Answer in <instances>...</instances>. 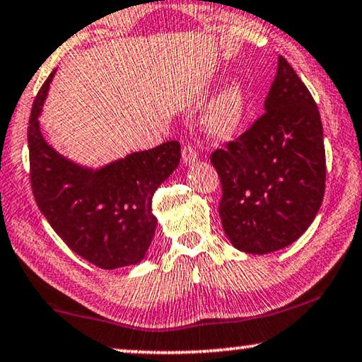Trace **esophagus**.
I'll use <instances>...</instances> for the list:
<instances>
[{
  "label": "esophagus",
  "mask_w": 362,
  "mask_h": 362,
  "mask_svg": "<svg viewBox=\"0 0 362 362\" xmlns=\"http://www.w3.org/2000/svg\"><path fill=\"white\" fill-rule=\"evenodd\" d=\"M181 156H182V161H185L186 165H191L197 160V150L194 148L191 144H186L181 150Z\"/></svg>",
  "instance_id": "esophagus-1"
}]
</instances>
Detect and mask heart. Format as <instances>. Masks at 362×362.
Segmentation results:
<instances>
[{
  "label": "heart",
  "instance_id": "b5f03b06",
  "mask_svg": "<svg viewBox=\"0 0 362 362\" xmlns=\"http://www.w3.org/2000/svg\"><path fill=\"white\" fill-rule=\"evenodd\" d=\"M246 114V93L240 81L232 80L209 104L204 125L212 137L228 139L238 132Z\"/></svg>",
  "mask_w": 362,
  "mask_h": 362
}]
</instances>
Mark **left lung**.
Here are the masks:
<instances>
[{
    "label": "left lung",
    "instance_id": "obj_1",
    "mask_svg": "<svg viewBox=\"0 0 362 362\" xmlns=\"http://www.w3.org/2000/svg\"><path fill=\"white\" fill-rule=\"evenodd\" d=\"M218 214L235 248L264 255L294 243L315 218L327 180L317 103L279 55L264 112L237 140L211 153Z\"/></svg>",
    "mask_w": 362,
    "mask_h": 362
}]
</instances>
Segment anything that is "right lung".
Returning a JSON list of instances; mask_svg holds the SVG:
<instances>
[{"instance_id": "obj_1", "label": "right lung", "mask_w": 362, "mask_h": 362, "mask_svg": "<svg viewBox=\"0 0 362 362\" xmlns=\"http://www.w3.org/2000/svg\"><path fill=\"white\" fill-rule=\"evenodd\" d=\"M54 73L34 99L28 127L35 202L68 248L88 263L101 269L139 263L155 235L151 199L180 163L181 145L170 140L96 171L65 160L45 144L37 120Z\"/></svg>"}]
</instances>
